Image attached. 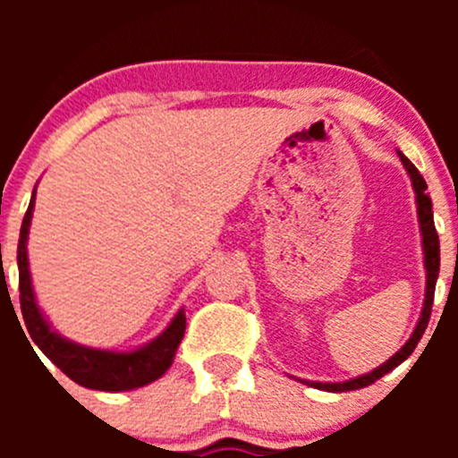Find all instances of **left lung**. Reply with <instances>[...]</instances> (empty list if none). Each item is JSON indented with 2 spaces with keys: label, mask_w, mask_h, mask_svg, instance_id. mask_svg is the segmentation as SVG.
<instances>
[{
  "label": "left lung",
  "mask_w": 458,
  "mask_h": 458,
  "mask_svg": "<svg viewBox=\"0 0 458 458\" xmlns=\"http://www.w3.org/2000/svg\"><path fill=\"white\" fill-rule=\"evenodd\" d=\"M399 155L401 164H403L405 173H408L410 182H412V191H414V201H417V216H419V233H421V248H423V267H426V299H423V308H421V317H419L417 326H414L412 335L410 339L401 345L399 352L392 354L387 361H383L381 366L374 368V370L361 374V377L348 378V381H303L306 386L317 387V390L323 392H350V390H361V387L372 386L374 381H378L381 377H386L387 372L394 370L396 366L405 361L410 354L414 352L417 344L421 341L423 332H426L428 321H429V312H432V301H434V288H437V279H438V267H441V248H438V234L437 228H434V215H432V199L428 197V183L426 179L421 177L417 168H414L412 161L403 155L401 150H396Z\"/></svg>",
  "instance_id": "left-lung-1"
}]
</instances>
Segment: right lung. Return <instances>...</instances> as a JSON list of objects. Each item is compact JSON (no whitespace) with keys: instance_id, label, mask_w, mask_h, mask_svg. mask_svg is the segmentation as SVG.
I'll use <instances>...</instances> for the list:
<instances>
[{"instance_id":"right-lung-1","label":"right lung","mask_w":458,"mask_h":458,"mask_svg":"<svg viewBox=\"0 0 458 458\" xmlns=\"http://www.w3.org/2000/svg\"><path fill=\"white\" fill-rule=\"evenodd\" d=\"M37 191V186H35ZM35 191H32L29 210L20 230L17 243V267H20V303L26 330L32 344L55 363L68 378L80 386L101 392H126L157 381L168 372L177 354L179 344L186 332V312L179 308L159 336L131 350H101L75 344L59 335L37 303L35 288L29 266V233L32 210H35ZM32 348V345H30Z\"/></svg>"}]
</instances>
